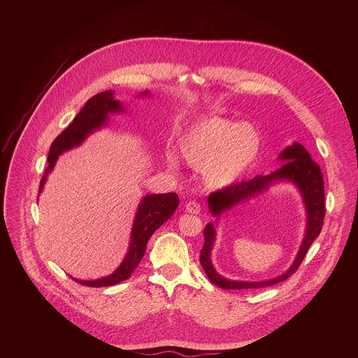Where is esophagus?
<instances>
[{
	"label": "esophagus",
	"mask_w": 358,
	"mask_h": 358,
	"mask_svg": "<svg viewBox=\"0 0 358 358\" xmlns=\"http://www.w3.org/2000/svg\"><path fill=\"white\" fill-rule=\"evenodd\" d=\"M185 211H187L188 214H194V215H196V214H199V213H201V206H199L198 202L189 201V202H187V203H185Z\"/></svg>",
	"instance_id": "obj_1"
}]
</instances>
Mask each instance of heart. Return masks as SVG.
<instances>
[{"label": "heart", "mask_w": 358, "mask_h": 358, "mask_svg": "<svg viewBox=\"0 0 358 358\" xmlns=\"http://www.w3.org/2000/svg\"><path fill=\"white\" fill-rule=\"evenodd\" d=\"M261 137L252 124L234 123L211 116L195 123L180 140L184 162L194 170L202 169L207 187L224 189L235 184L257 160ZM173 169L178 162L169 157Z\"/></svg>", "instance_id": "heart-1"}]
</instances>
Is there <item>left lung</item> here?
<instances>
[{
  "label": "left lung",
  "mask_w": 358,
  "mask_h": 358,
  "mask_svg": "<svg viewBox=\"0 0 358 358\" xmlns=\"http://www.w3.org/2000/svg\"><path fill=\"white\" fill-rule=\"evenodd\" d=\"M279 160L283 162V164L272 171L268 176H257L249 181H242L238 184H232L228 188L215 191L210 194L208 196V207L210 213L217 217L234 208L241 202H245L246 199L257 196L261 192H264L266 188H269L271 184H275L278 181H290L293 182L297 189L300 191L304 202L306 214H308V227H306L304 238L300 245V249L296 255V258L292 264V266L282 275L269 279V280H261V282H243V280H229L224 276H221L211 262V250L215 242V227L214 224H207L206 229H203V246L201 249L199 262L202 269L206 271L208 279L222 287V289H261L268 287L276 283H280L286 280L289 276H292L300 264L303 262L306 252L309 250L313 241L320 235L324 213H326V203H324V182L323 176L320 171V167L316 162L312 160L310 155L300 143H293L292 145L286 147L280 155Z\"/></svg>",
  "instance_id": "left-lung-1"
}]
</instances>
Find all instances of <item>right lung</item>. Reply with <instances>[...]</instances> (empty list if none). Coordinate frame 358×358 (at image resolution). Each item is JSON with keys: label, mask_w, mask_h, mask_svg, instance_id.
I'll list each match as a JSON object with an SVG mask.
<instances>
[{"label": "right lung", "mask_w": 358, "mask_h": 358, "mask_svg": "<svg viewBox=\"0 0 358 358\" xmlns=\"http://www.w3.org/2000/svg\"><path fill=\"white\" fill-rule=\"evenodd\" d=\"M138 96H150L148 90L141 92ZM123 106L119 100L113 97V90H106L90 97L82 110L76 115L73 122L50 144L48 155V167L39 184V194L43 188L48 174L54 170V166L62 152L78 147L82 141L94 130L103 127L108 123L109 113H120ZM178 195L176 192L167 194H150L145 195L136 213V218L131 228L130 245L126 257L120 266L109 276L94 279V280H79L78 283L89 287H105L117 285L130 278L133 271L137 268L144 257L147 242L166 221L171 218L178 207Z\"/></svg>", "instance_id": "add662e5"}]
</instances>
